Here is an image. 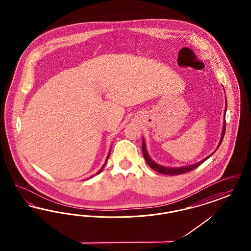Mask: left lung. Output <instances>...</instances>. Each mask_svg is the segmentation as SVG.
<instances>
[{"label":"left lung","mask_w":251,"mask_h":251,"mask_svg":"<svg viewBox=\"0 0 251 251\" xmlns=\"http://www.w3.org/2000/svg\"><path fill=\"white\" fill-rule=\"evenodd\" d=\"M226 110H227V109L225 108V114H226ZM225 131H226V115H225V118H224V126H223V131H222V135H221V140H220V142H219V145H218L217 149L219 148L220 144L222 143V140H223L224 135H225ZM142 151H143L144 158H145L147 164H148L150 167H151L153 170H155V171L159 172V173L165 174V175H179V174H183V173L192 171L193 169H195V168H197L199 166H201L203 162H205L210 156L212 155V154H211V155L206 157L205 159H203L202 161H201V162H199V163H197V164H195V165L187 166V167H177V168H170V167H162V166H159V165H157L156 163H154V162L150 158V156H149L148 152H147V150H146V146H145L144 139L143 142H142Z\"/></svg>","instance_id":"obj_1"}]
</instances>
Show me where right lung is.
Segmentation results:
<instances>
[{
    "instance_id": "1",
    "label": "right lung",
    "mask_w": 251,
    "mask_h": 251,
    "mask_svg": "<svg viewBox=\"0 0 251 251\" xmlns=\"http://www.w3.org/2000/svg\"><path fill=\"white\" fill-rule=\"evenodd\" d=\"M109 156H110V153H109V154H108L107 159H106V161H105V164H106V162H107V160H108V158H109ZM105 164H104V165H103V167H101V169H100V171H99V172H98V173H97V174H99V173H100V172H101V170H102V169H103V167H104V166H105Z\"/></svg>"
}]
</instances>
